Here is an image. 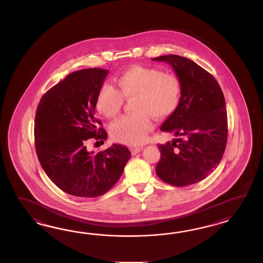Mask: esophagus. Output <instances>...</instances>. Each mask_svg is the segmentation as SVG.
<instances>
[{
    "instance_id": "1",
    "label": "esophagus",
    "mask_w": 263,
    "mask_h": 263,
    "mask_svg": "<svg viewBox=\"0 0 263 263\" xmlns=\"http://www.w3.org/2000/svg\"><path fill=\"white\" fill-rule=\"evenodd\" d=\"M142 149H143V147H141V146H132V147H131V152H132L133 154L139 153Z\"/></svg>"
}]
</instances>
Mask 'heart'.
<instances>
[{"mask_svg": "<svg viewBox=\"0 0 263 263\" xmlns=\"http://www.w3.org/2000/svg\"><path fill=\"white\" fill-rule=\"evenodd\" d=\"M119 89L104 84L96 97V108L107 118L120 114L124 99L133 101L136 114L114 122L111 135L120 143H143L152 129V117L162 119L172 115L180 103L182 84L179 78L154 67L135 65L117 78Z\"/></svg>", "mask_w": 263, "mask_h": 263, "instance_id": "obj_1", "label": "heart"}]
</instances>
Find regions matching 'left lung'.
I'll list each match as a JSON object with an SVG mask.
<instances>
[{"label": "left lung", "mask_w": 263, "mask_h": 263, "mask_svg": "<svg viewBox=\"0 0 263 263\" xmlns=\"http://www.w3.org/2000/svg\"><path fill=\"white\" fill-rule=\"evenodd\" d=\"M152 60L172 65L182 84L180 103L160 128L179 138L158 144L156 174L177 187L197 183L215 170L227 146L223 91L213 75L187 58L165 55Z\"/></svg>", "instance_id": "left-lung-1"}]
</instances>
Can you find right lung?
I'll return each mask as SVG.
<instances>
[{
    "mask_svg": "<svg viewBox=\"0 0 263 263\" xmlns=\"http://www.w3.org/2000/svg\"><path fill=\"white\" fill-rule=\"evenodd\" d=\"M108 72L96 67L72 72L43 95L35 112L34 145L41 167L60 189L80 198L109 191L131 158L120 144L98 153L86 146L88 139L107 138L95 111Z\"/></svg>",
    "mask_w": 263,
    "mask_h": 263,
    "instance_id": "obj_1",
    "label": "right lung"
}]
</instances>
